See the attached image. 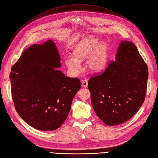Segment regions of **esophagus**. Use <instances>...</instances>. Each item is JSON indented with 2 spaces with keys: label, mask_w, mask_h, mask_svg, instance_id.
<instances>
[{
  "label": "esophagus",
  "mask_w": 158,
  "mask_h": 158,
  "mask_svg": "<svg viewBox=\"0 0 158 158\" xmlns=\"http://www.w3.org/2000/svg\"><path fill=\"white\" fill-rule=\"evenodd\" d=\"M81 84H82V86L84 88H86L88 86V81L86 79H84L83 81H82Z\"/></svg>",
  "instance_id": "obj_1"
}]
</instances>
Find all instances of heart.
I'll use <instances>...</instances> for the list:
<instances>
[{
  "mask_svg": "<svg viewBox=\"0 0 158 158\" xmlns=\"http://www.w3.org/2000/svg\"><path fill=\"white\" fill-rule=\"evenodd\" d=\"M95 37H88L75 46L72 54L73 57L65 59V64L73 74H77L81 70L79 63L85 59V66L92 72H99L105 68L109 54L108 46L105 43H101Z\"/></svg>",
  "mask_w": 158,
  "mask_h": 158,
  "instance_id": "b5f03b06",
  "label": "heart"
}]
</instances>
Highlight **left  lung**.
<instances>
[{"instance_id":"left-lung-1","label":"left lung","mask_w":158,"mask_h":158,"mask_svg":"<svg viewBox=\"0 0 158 158\" xmlns=\"http://www.w3.org/2000/svg\"><path fill=\"white\" fill-rule=\"evenodd\" d=\"M148 67L136 46L122 41L115 60L88 83L94 111L106 125H118L138 111L145 99Z\"/></svg>"}]
</instances>
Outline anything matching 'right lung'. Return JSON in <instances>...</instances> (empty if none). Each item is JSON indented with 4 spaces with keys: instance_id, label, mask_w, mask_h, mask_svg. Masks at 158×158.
I'll return each instance as SVG.
<instances>
[{
    "instance_id": "obj_1",
    "label": "right lung",
    "mask_w": 158,
    "mask_h": 158,
    "mask_svg": "<svg viewBox=\"0 0 158 158\" xmlns=\"http://www.w3.org/2000/svg\"><path fill=\"white\" fill-rule=\"evenodd\" d=\"M56 44L48 40L23 52L10 75L12 99L19 116L33 128L50 131L66 119L78 78H70L56 68L61 66Z\"/></svg>"
}]
</instances>
